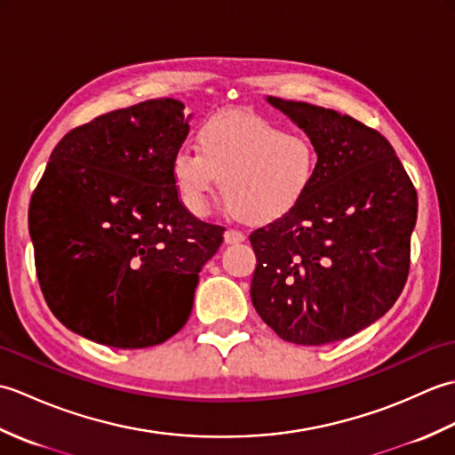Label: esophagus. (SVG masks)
<instances>
[{"label": "esophagus", "mask_w": 455, "mask_h": 455, "mask_svg": "<svg viewBox=\"0 0 455 455\" xmlns=\"http://www.w3.org/2000/svg\"><path fill=\"white\" fill-rule=\"evenodd\" d=\"M244 235L240 233V230H235V228H228L225 230V243L227 244H238V243H244Z\"/></svg>", "instance_id": "obj_1"}]
</instances>
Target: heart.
Masks as SVG:
<instances>
[{
	"mask_svg": "<svg viewBox=\"0 0 455 455\" xmlns=\"http://www.w3.org/2000/svg\"><path fill=\"white\" fill-rule=\"evenodd\" d=\"M197 150H181L172 178L183 205L205 217L222 183L228 209L267 222L299 207L316 176V150L303 134L246 113L209 119L197 132Z\"/></svg>",
	"mask_w": 455,
	"mask_h": 455,
	"instance_id": "b5f03b06",
	"label": "heart"
}]
</instances>
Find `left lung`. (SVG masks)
Listing matches in <instances>:
<instances>
[{"label":"left lung","instance_id":"1","mask_svg":"<svg viewBox=\"0 0 455 455\" xmlns=\"http://www.w3.org/2000/svg\"><path fill=\"white\" fill-rule=\"evenodd\" d=\"M267 101L311 139L316 176L297 209L250 235V297L285 342L344 340L387 313L407 283L417 189L381 132L311 103Z\"/></svg>","mask_w":455,"mask_h":455}]
</instances>
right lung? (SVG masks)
<instances>
[{"mask_svg": "<svg viewBox=\"0 0 455 455\" xmlns=\"http://www.w3.org/2000/svg\"><path fill=\"white\" fill-rule=\"evenodd\" d=\"M188 132L183 103L164 98L105 113L56 144L28 233L44 301L72 332L137 350L188 323L225 233L178 197L172 162Z\"/></svg>", "mask_w": 455, "mask_h": 455, "instance_id": "obj_1", "label": "right lung"}]
</instances>
